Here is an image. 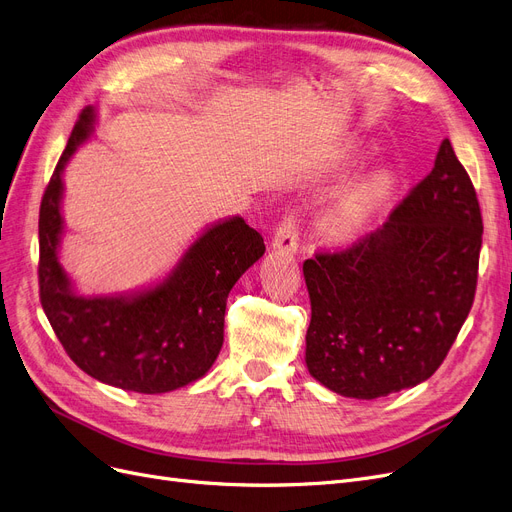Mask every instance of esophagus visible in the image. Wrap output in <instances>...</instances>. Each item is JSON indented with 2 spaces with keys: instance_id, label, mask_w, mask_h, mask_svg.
Listing matches in <instances>:
<instances>
[{
  "instance_id": "esophagus-1",
  "label": "esophagus",
  "mask_w": 512,
  "mask_h": 512,
  "mask_svg": "<svg viewBox=\"0 0 512 512\" xmlns=\"http://www.w3.org/2000/svg\"><path fill=\"white\" fill-rule=\"evenodd\" d=\"M272 246L282 253H295L299 246V215L295 211L287 213L282 217V221L278 223L274 238H272Z\"/></svg>"
}]
</instances>
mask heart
Listing matches in <instances>:
<instances>
[{"label":"heart","mask_w":512,"mask_h":512,"mask_svg":"<svg viewBox=\"0 0 512 512\" xmlns=\"http://www.w3.org/2000/svg\"><path fill=\"white\" fill-rule=\"evenodd\" d=\"M388 181L384 177H373L352 189L335 202L325 219V230L333 238H348L365 223L377 202L382 200Z\"/></svg>","instance_id":"obj_1"}]
</instances>
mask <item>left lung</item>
<instances>
[{
    "instance_id": "obj_1",
    "label": "left lung",
    "mask_w": 512,
    "mask_h": 512,
    "mask_svg": "<svg viewBox=\"0 0 512 512\" xmlns=\"http://www.w3.org/2000/svg\"><path fill=\"white\" fill-rule=\"evenodd\" d=\"M481 242L475 185L445 139L380 230L304 261L312 377L367 401L428 380L475 301Z\"/></svg>"
}]
</instances>
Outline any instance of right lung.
Returning a JSON list of instances; mask_svg holds the SVG:
<instances>
[{
    "label": "right lung",
    "mask_w": 512,
    "mask_h": 512,
    "mask_svg": "<svg viewBox=\"0 0 512 512\" xmlns=\"http://www.w3.org/2000/svg\"><path fill=\"white\" fill-rule=\"evenodd\" d=\"M94 122L84 107L40 206V301L71 361L103 384L158 394L198 380L223 346L225 304L236 280L266 251L257 230L234 217L204 232L162 285L132 299L78 297L59 246L61 170Z\"/></svg>",
    "instance_id": "1"
}]
</instances>
